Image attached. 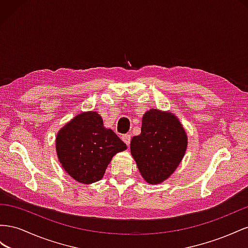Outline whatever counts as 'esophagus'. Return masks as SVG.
<instances>
[{
  "mask_svg": "<svg viewBox=\"0 0 248 248\" xmlns=\"http://www.w3.org/2000/svg\"><path fill=\"white\" fill-rule=\"evenodd\" d=\"M122 139L124 142L126 144V145H130V142H131V135H129V134H125V135H123L122 136Z\"/></svg>",
  "mask_w": 248,
  "mask_h": 248,
  "instance_id": "esophagus-1",
  "label": "esophagus"
}]
</instances>
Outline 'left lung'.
<instances>
[{"mask_svg":"<svg viewBox=\"0 0 248 248\" xmlns=\"http://www.w3.org/2000/svg\"><path fill=\"white\" fill-rule=\"evenodd\" d=\"M188 138L171 112L151 109L142 117L141 133L131 141V154L148 184H160L179 166L187 150Z\"/></svg>","mask_w":248,"mask_h":248,"instance_id":"obj_1","label":"left lung"}]
</instances>
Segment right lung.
<instances>
[{"label": "right lung", "instance_id": "1", "mask_svg": "<svg viewBox=\"0 0 248 248\" xmlns=\"http://www.w3.org/2000/svg\"><path fill=\"white\" fill-rule=\"evenodd\" d=\"M126 150L111 129H106L101 115L87 111L75 116L58 132L56 152L64 170L77 182L100 181L113 155Z\"/></svg>", "mask_w": 248, "mask_h": 248}]
</instances>
